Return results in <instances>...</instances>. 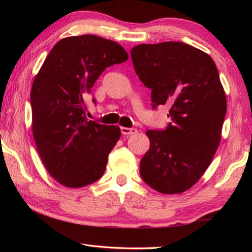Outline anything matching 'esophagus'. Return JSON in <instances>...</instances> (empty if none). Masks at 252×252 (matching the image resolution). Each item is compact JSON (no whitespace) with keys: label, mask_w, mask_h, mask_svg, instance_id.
Returning <instances> with one entry per match:
<instances>
[{"label":"esophagus","mask_w":252,"mask_h":252,"mask_svg":"<svg viewBox=\"0 0 252 252\" xmlns=\"http://www.w3.org/2000/svg\"><path fill=\"white\" fill-rule=\"evenodd\" d=\"M121 132H122V134H125V135H131V134H135L136 132H138V130L134 129V127H125V126H122L121 127Z\"/></svg>","instance_id":"1"}]
</instances>
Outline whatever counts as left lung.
Wrapping results in <instances>:
<instances>
[{
  "instance_id": "left-lung-1",
  "label": "left lung",
  "mask_w": 252,
  "mask_h": 252,
  "mask_svg": "<svg viewBox=\"0 0 252 252\" xmlns=\"http://www.w3.org/2000/svg\"><path fill=\"white\" fill-rule=\"evenodd\" d=\"M139 79L151 89L152 108L167 104L165 130H148L150 148L140 162L143 181L158 192H185L206 172L221 140L227 100L218 69L203 51L182 42L131 50Z\"/></svg>"
}]
</instances>
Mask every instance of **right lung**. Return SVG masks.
Segmentation results:
<instances>
[{"label": "right lung", "mask_w": 252, "mask_h": 252, "mask_svg": "<svg viewBox=\"0 0 252 252\" xmlns=\"http://www.w3.org/2000/svg\"><path fill=\"white\" fill-rule=\"evenodd\" d=\"M127 59L114 41L92 34L69 36L53 46L34 78L33 138L45 169L62 186L85 187L103 176L121 131L89 120L84 97L106 67Z\"/></svg>", "instance_id": "1"}]
</instances>
